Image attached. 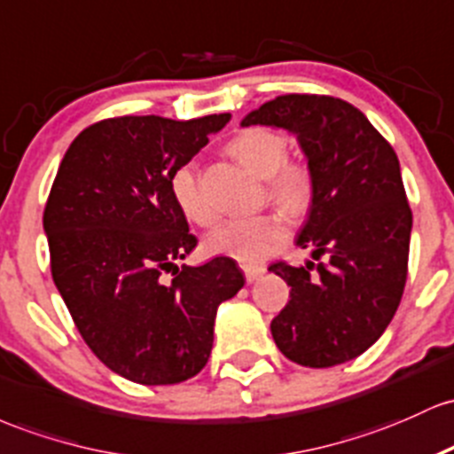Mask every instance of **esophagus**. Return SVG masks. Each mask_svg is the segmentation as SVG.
<instances>
[{"instance_id": "obj_1", "label": "esophagus", "mask_w": 454, "mask_h": 454, "mask_svg": "<svg viewBox=\"0 0 454 454\" xmlns=\"http://www.w3.org/2000/svg\"><path fill=\"white\" fill-rule=\"evenodd\" d=\"M244 270V277H247L248 283L257 281V278H262L263 274H266V268L263 266H242Z\"/></svg>"}]
</instances>
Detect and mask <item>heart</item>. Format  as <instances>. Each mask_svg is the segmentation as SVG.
<instances>
[{
	"instance_id": "1",
	"label": "heart",
	"mask_w": 454,
	"mask_h": 454,
	"mask_svg": "<svg viewBox=\"0 0 454 454\" xmlns=\"http://www.w3.org/2000/svg\"><path fill=\"white\" fill-rule=\"evenodd\" d=\"M227 152L254 176L266 177L268 197L285 212L300 214L313 197V176L302 160L287 159V137L274 129H244L231 137ZM169 191L177 210L195 225H210L214 210L203 195L197 169L186 162L171 173ZM287 240V223L281 214L231 218L206 238L207 253L231 257L240 263H259Z\"/></svg>"
}]
</instances>
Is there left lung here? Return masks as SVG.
Returning <instances> with one entry per match:
<instances>
[{
	"label": "left lung",
	"instance_id": "1",
	"mask_svg": "<svg viewBox=\"0 0 454 454\" xmlns=\"http://www.w3.org/2000/svg\"><path fill=\"white\" fill-rule=\"evenodd\" d=\"M257 124L294 132L313 176L295 244L317 263L268 268L292 287L270 324L274 343L310 369L343 364L384 334L403 295L411 210L399 159L363 111L333 96H277L242 120Z\"/></svg>",
	"mask_w": 454,
	"mask_h": 454
}]
</instances>
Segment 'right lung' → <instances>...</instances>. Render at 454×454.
Listing matches in <instances>:
<instances>
[{
	"label": "right lung",
	"mask_w": 454,
	"mask_h": 454,
	"mask_svg": "<svg viewBox=\"0 0 454 454\" xmlns=\"http://www.w3.org/2000/svg\"><path fill=\"white\" fill-rule=\"evenodd\" d=\"M229 120L96 121L70 144L51 186L43 225L55 287L96 358L137 384L195 378L210 358L218 304L244 285L229 257L173 266L197 238L171 197V173Z\"/></svg>",
	"instance_id": "right-lung-1"
}]
</instances>
